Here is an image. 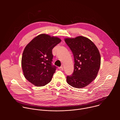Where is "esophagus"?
<instances>
[{
    "instance_id": "34e87169",
    "label": "esophagus",
    "mask_w": 120,
    "mask_h": 120,
    "mask_svg": "<svg viewBox=\"0 0 120 120\" xmlns=\"http://www.w3.org/2000/svg\"><path fill=\"white\" fill-rule=\"evenodd\" d=\"M58 69L60 70H64V68L63 66H61L60 67H58Z\"/></svg>"
}]
</instances>
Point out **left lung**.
Listing matches in <instances>:
<instances>
[{
  "mask_svg": "<svg viewBox=\"0 0 120 120\" xmlns=\"http://www.w3.org/2000/svg\"><path fill=\"white\" fill-rule=\"evenodd\" d=\"M64 41L74 57L73 74L66 77V81L73 87L83 88L96 77L101 65L99 51L89 39L82 36L66 38Z\"/></svg>",
  "mask_w": 120,
  "mask_h": 120,
  "instance_id": "left-lung-1",
  "label": "left lung"
}]
</instances>
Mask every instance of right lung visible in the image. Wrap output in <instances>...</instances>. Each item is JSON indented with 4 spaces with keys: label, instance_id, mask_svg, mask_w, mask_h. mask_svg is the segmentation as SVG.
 <instances>
[{
    "label": "right lung",
    "instance_id": "1",
    "mask_svg": "<svg viewBox=\"0 0 120 120\" xmlns=\"http://www.w3.org/2000/svg\"><path fill=\"white\" fill-rule=\"evenodd\" d=\"M61 41L57 37L42 34L25 48L21 60L23 74L35 86H44L52 80L56 68L52 64V49Z\"/></svg>",
    "mask_w": 120,
    "mask_h": 120
}]
</instances>
